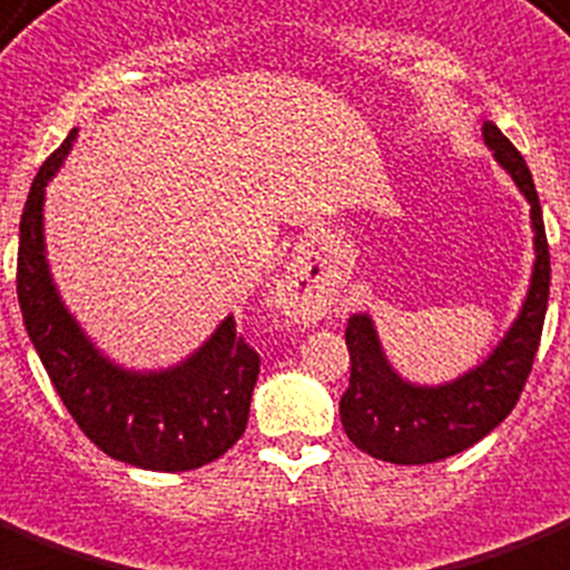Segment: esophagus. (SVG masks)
Returning <instances> with one entry per match:
<instances>
[{"mask_svg": "<svg viewBox=\"0 0 570 570\" xmlns=\"http://www.w3.org/2000/svg\"><path fill=\"white\" fill-rule=\"evenodd\" d=\"M277 295H281V301L289 304V307H313V298H309L307 293H301L295 281H284V284L277 286Z\"/></svg>", "mask_w": 570, "mask_h": 570, "instance_id": "1", "label": "esophagus"}]
</instances>
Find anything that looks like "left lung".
Instances as JSON below:
<instances>
[{
    "mask_svg": "<svg viewBox=\"0 0 570 570\" xmlns=\"http://www.w3.org/2000/svg\"><path fill=\"white\" fill-rule=\"evenodd\" d=\"M483 142L530 202L535 252L530 286L518 316L489 357L445 383L406 381L386 357L374 318L368 313L348 318L345 345L351 354V381L340 401V415L351 442L374 460L428 465L478 445L512 413L533 368L550 293V254L539 193L521 151L492 119L483 122Z\"/></svg>",
    "mask_w": 570,
    "mask_h": 570,
    "instance_id": "8db88e82",
    "label": "left lung"
}]
</instances>
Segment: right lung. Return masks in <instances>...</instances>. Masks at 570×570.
Returning <instances> with one entry per match:
<instances>
[{
	"label": "right lung",
	"mask_w": 570,
	"mask_h": 570,
	"mask_svg": "<svg viewBox=\"0 0 570 570\" xmlns=\"http://www.w3.org/2000/svg\"><path fill=\"white\" fill-rule=\"evenodd\" d=\"M78 128L49 155L20 219L17 295L22 325L60 401L92 445L146 471H193L219 460L245 433L261 357L237 336L234 316L193 354L166 368H125L69 313L46 261V187L58 175Z\"/></svg>",
	"instance_id": "right-lung-1"
}]
</instances>
